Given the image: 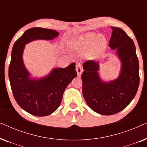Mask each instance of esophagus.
Wrapping results in <instances>:
<instances>
[{"instance_id":"34e87169","label":"esophagus","mask_w":147,"mask_h":147,"mask_svg":"<svg viewBox=\"0 0 147 147\" xmlns=\"http://www.w3.org/2000/svg\"><path fill=\"white\" fill-rule=\"evenodd\" d=\"M76 71H77L78 73V76L80 77L82 73L83 72V68H82V65L80 63L76 64Z\"/></svg>"}]
</instances>
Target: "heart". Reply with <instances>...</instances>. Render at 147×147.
Masks as SVG:
<instances>
[{
  "label": "heart",
  "instance_id": "b5f03b06",
  "mask_svg": "<svg viewBox=\"0 0 147 147\" xmlns=\"http://www.w3.org/2000/svg\"><path fill=\"white\" fill-rule=\"evenodd\" d=\"M71 46L78 52H86L84 55L87 59L98 60L103 56L106 51V41L103 36L88 33L76 39Z\"/></svg>",
  "mask_w": 147,
  "mask_h": 147
}]
</instances>
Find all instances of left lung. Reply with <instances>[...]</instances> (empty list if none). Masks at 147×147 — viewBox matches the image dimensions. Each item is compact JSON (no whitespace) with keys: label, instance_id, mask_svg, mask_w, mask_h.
<instances>
[{"label":"left lung","instance_id":"left-lung-1","mask_svg":"<svg viewBox=\"0 0 147 147\" xmlns=\"http://www.w3.org/2000/svg\"><path fill=\"white\" fill-rule=\"evenodd\" d=\"M109 41L111 49H117L122 69L117 79L108 83L98 76L99 64L94 60L83 63L82 93L88 106L102 115H112L122 111L130 103L139 86V65L132 39L123 30L112 27Z\"/></svg>","mask_w":147,"mask_h":147}]
</instances>
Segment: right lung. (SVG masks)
I'll list each match as a JSON object with an SVG mask.
<instances>
[{
  "label": "right lung",
  "mask_w": 147,
  "mask_h": 147,
  "mask_svg": "<svg viewBox=\"0 0 147 147\" xmlns=\"http://www.w3.org/2000/svg\"><path fill=\"white\" fill-rule=\"evenodd\" d=\"M59 35L54 30L33 27L26 31L14 44L9 67L12 92L20 107L32 115L45 116L57 110L64 90L77 76L76 63L65 68H56L47 77L31 80L23 62L25 45L35 39H52Z\"/></svg>",
  "instance_id": "1"
}]
</instances>
